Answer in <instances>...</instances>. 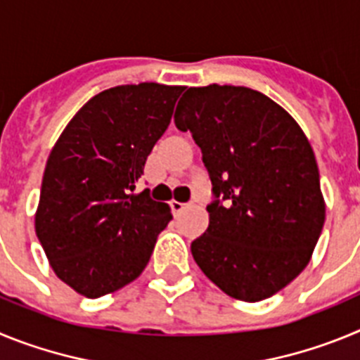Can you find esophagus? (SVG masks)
Instances as JSON below:
<instances>
[{
	"label": "esophagus",
	"mask_w": 360,
	"mask_h": 360,
	"mask_svg": "<svg viewBox=\"0 0 360 360\" xmlns=\"http://www.w3.org/2000/svg\"><path fill=\"white\" fill-rule=\"evenodd\" d=\"M187 205H189V203L176 202V200H173V202H171V209H173V212H174V214H178V212H182L184 209L187 207Z\"/></svg>",
	"instance_id": "obj_1"
}]
</instances>
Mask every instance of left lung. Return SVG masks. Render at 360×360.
<instances>
[{"mask_svg":"<svg viewBox=\"0 0 360 360\" xmlns=\"http://www.w3.org/2000/svg\"><path fill=\"white\" fill-rule=\"evenodd\" d=\"M212 182L209 227L191 243L202 272L231 297L262 301L294 281L324 225L311 146L272 98L245 86L189 88L174 111Z\"/></svg>","mask_w":360,"mask_h":360,"instance_id":"1","label":"left lung"}]
</instances>
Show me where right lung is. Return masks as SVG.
<instances>
[{
	"instance_id": "add662e5",
	"label": "right lung",
	"mask_w": 360,
	"mask_h": 360,
	"mask_svg": "<svg viewBox=\"0 0 360 360\" xmlns=\"http://www.w3.org/2000/svg\"><path fill=\"white\" fill-rule=\"evenodd\" d=\"M184 86L124 84L90 98L61 133L41 184L36 234L53 272L84 297L142 274L173 218L149 189L133 195Z\"/></svg>"
}]
</instances>
